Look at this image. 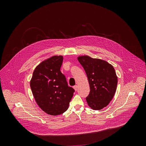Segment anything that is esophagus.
Returning <instances> with one entry per match:
<instances>
[{"instance_id": "34e87169", "label": "esophagus", "mask_w": 146, "mask_h": 146, "mask_svg": "<svg viewBox=\"0 0 146 146\" xmlns=\"http://www.w3.org/2000/svg\"><path fill=\"white\" fill-rule=\"evenodd\" d=\"M74 89H75V91H77V90H78V85H75V86H74Z\"/></svg>"}]
</instances>
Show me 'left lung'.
<instances>
[{
    "instance_id": "left-lung-1",
    "label": "left lung",
    "mask_w": 146,
    "mask_h": 146,
    "mask_svg": "<svg viewBox=\"0 0 146 146\" xmlns=\"http://www.w3.org/2000/svg\"><path fill=\"white\" fill-rule=\"evenodd\" d=\"M86 74L90 93L86 98L88 106L94 110L106 107L112 100L117 88V76L111 64L88 56L78 57Z\"/></svg>"
}]
</instances>
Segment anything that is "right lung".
Returning <instances> with one entry per match:
<instances>
[{"label":"right lung","instance_id":"add662e5","mask_svg":"<svg viewBox=\"0 0 146 146\" xmlns=\"http://www.w3.org/2000/svg\"><path fill=\"white\" fill-rule=\"evenodd\" d=\"M63 59L62 56H54L42 61L35 67L30 80L36 102L44 112L53 116L68 109L75 92L61 72Z\"/></svg>","mask_w":146,"mask_h":146}]
</instances>
